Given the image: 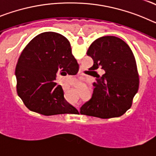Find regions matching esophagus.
<instances>
[{
	"instance_id": "34e87169",
	"label": "esophagus",
	"mask_w": 156,
	"mask_h": 156,
	"mask_svg": "<svg viewBox=\"0 0 156 156\" xmlns=\"http://www.w3.org/2000/svg\"><path fill=\"white\" fill-rule=\"evenodd\" d=\"M68 88H69V87H68V86L66 87H65V90H66V89H68Z\"/></svg>"
}]
</instances>
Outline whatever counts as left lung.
<instances>
[{"label": "left lung", "mask_w": 156, "mask_h": 156, "mask_svg": "<svg viewBox=\"0 0 156 156\" xmlns=\"http://www.w3.org/2000/svg\"><path fill=\"white\" fill-rule=\"evenodd\" d=\"M94 65L96 82L90 100L83 105L80 114L108 119L121 116L132 105L139 87V75L134 55L126 42L119 37L105 36L95 40L88 48ZM105 71L100 76L95 71Z\"/></svg>", "instance_id": "obj_1"}]
</instances>
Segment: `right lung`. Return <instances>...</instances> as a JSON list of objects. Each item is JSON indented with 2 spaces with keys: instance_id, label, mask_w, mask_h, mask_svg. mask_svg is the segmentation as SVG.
Instances as JSON below:
<instances>
[{
  "instance_id": "add662e5",
  "label": "right lung",
  "mask_w": 156,
  "mask_h": 156,
  "mask_svg": "<svg viewBox=\"0 0 156 156\" xmlns=\"http://www.w3.org/2000/svg\"><path fill=\"white\" fill-rule=\"evenodd\" d=\"M79 66L64 36L45 32L32 40L21 53L16 68L17 93L30 111L44 115L73 113L56 76L73 75Z\"/></svg>"
}]
</instances>
